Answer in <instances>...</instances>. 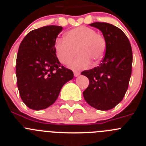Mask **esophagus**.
<instances>
[{"instance_id":"obj_1","label":"esophagus","mask_w":146,"mask_h":146,"mask_svg":"<svg viewBox=\"0 0 146 146\" xmlns=\"http://www.w3.org/2000/svg\"><path fill=\"white\" fill-rule=\"evenodd\" d=\"M80 74V72H78V71H74V75L75 77H77V76H79Z\"/></svg>"}]
</instances>
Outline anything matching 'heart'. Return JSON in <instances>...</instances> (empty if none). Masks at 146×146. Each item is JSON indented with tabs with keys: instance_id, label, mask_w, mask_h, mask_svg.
<instances>
[{
	"instance_id": "heart-1",
	"label": "heart",
	"mask_w": 146,
	"mask_h": 146,
	"mask_svg": "<svg viewBox=\"0 0 146 146\" xmlns=\"http://www.w3.org/2000/svg\"><path fill=\"white\" fill-rule=\"evenodd\" d=\"M106 49V41L102 35L91 28L80 26L70 30L63 39L54 44L55 55L63 64H68L77 53L79 56L69 64L73 69L86 68L93 61L97 64L102 59Z\"/></svg>"
}]
</instances>
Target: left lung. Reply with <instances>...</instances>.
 <instances>
[{"label": "left lung", "instance_id": "1", "mask_svg": "<svg viewBox=\"0 0 146 146\" xmlns=\"http://www.w3.org/2000/svg\"><path fill=\"white\" fill-rule=\"evenodd\" d=\"M90 25L102 31L106 41V52L99 66L81 73L89 80L88 87L82 94L89 105L99 110H108L122 101L127 91L132 50L129 38L118 27L100 22Z\"/></svg>", "mask_w": 146, "mask_h": 146}]
</instances>
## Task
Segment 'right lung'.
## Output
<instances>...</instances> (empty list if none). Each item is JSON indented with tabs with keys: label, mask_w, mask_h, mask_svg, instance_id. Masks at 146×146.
Instances as JSON below:
<instances>
[{
	"label": "right lung",
	"mask_w": 146,
	"mask_h": 146,
	"mask_svg": "<svg viewBox=\"0 0 146 146\" xmlns=\"http://www.w3.org/2000/svg\"><path fill=\"white\" fill-rule=\"evenodd\" d=\"M63 28L57 25L33 30L20 43L17 55V82L20 97L35 110L52 105L62 87L74 77L59 62L54 44Z\"/></svg>",
	"instance_id": "right-lung-1"
}]
</instances>
